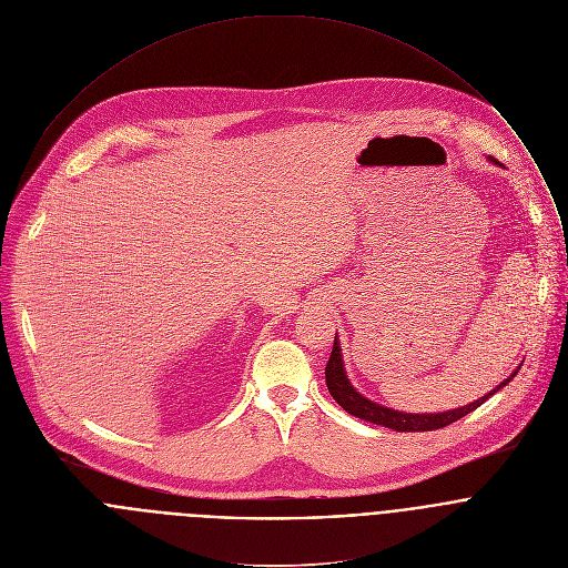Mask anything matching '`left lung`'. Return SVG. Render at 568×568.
<instances>
[{
	"label": "left lung",
	"mask_w": 568,
	"mask_h": 568,
	"mask_svg": "<svg viewBox=\"0 0 568 568\" xmlns=\"http://www.w3.org/2000/svg\"><path fill=\"white\" fill-rule=\"evenodd\" d=\"M490 160V158H488ZM495 162V160H490ZM519 366L504 379L499 382L490 393L481 395L479 399L466 404V406H459V408H453V410H444V413H404V410H395V408H388V406H382L368 397H364L359 390H355V386L351 384L348 375H346V368H344V359H342V346H339V339H337V333H335V342H333V351H331V357H328V364H326V386H328V393L333 395V399L351 415L364 419V422H371V424H379V426H386V428H393V430H435V428H444L453 422H457L459 417L468 415L470 410H475L477 406H481L493 393H497L499 388H504L515 375H517Z\"/></svg>",
	"instance_id": "1"
}]
</instances>
